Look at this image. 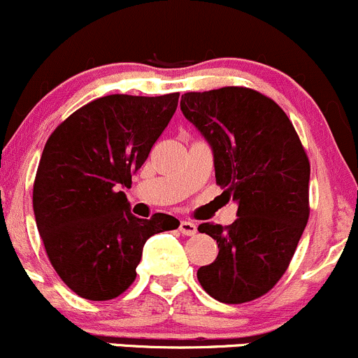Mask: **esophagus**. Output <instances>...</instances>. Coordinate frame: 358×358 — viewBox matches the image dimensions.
Listing matches in <instances>:
<instances>
[{
    "instance_id": "1",
    "label": "esophagus",
    "mask_w": 358,
    "mask_h": 358,
    "mask_svg": "<svg viewBox=\"0 0 358 358\" xmlns=\"http://www.w3.org/2000/svg\"><path fill=\"white\" fill-rule=\"evenodd\" d=\"M180 231H182L183 235L192 236L197 233V224L192 223V221H180Z\"/></svg>"
}]
</instances>
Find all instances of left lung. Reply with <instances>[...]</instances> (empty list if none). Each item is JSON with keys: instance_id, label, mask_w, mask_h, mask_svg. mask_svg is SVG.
<instances>
[{"instance_id": "obj_1", "label": "left lung", "mask_w": 358, "mask_h": 358, "mask_svg": "<svg viewBox=\"0 0 358 358\" xmlns=\"http://www.w3.org/2000/svg\"><path fill=\"white\" fill-rule=\"evenodd\" d=\"M180 108L213 150L217 185L238 204L229 227L199 224L220 248L199 283L220 302H250L280 281L306 229L307 154L285 111L257 90L187 92Z\"/></svg>"}]
</instances>
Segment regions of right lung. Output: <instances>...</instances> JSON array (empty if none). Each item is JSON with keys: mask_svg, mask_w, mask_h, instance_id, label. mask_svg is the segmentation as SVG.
Segmentation results:
<instances>
[{"mask_svg": "<svg viewBox=\"0 0 358 358\" xmlns=\"http://www.w3.org/2000/svg\"><path fill=\"white\" fill-rule=\"evenodd\" d=\"M178 97H99L70 115L44 145L34 216L52 268L82 299L122 295L135 281L149 236L178 228L169 214L135 217L122 192L168 127Z\"/></svg>", "mask_w": 358, "mask_h": 358, "instance_id": "right-lung-1", "label": "right lung"}]
</instances>
